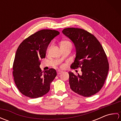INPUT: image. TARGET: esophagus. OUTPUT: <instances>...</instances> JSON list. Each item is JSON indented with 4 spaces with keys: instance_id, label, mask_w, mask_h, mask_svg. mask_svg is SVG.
I'll list each match as a JSON object with an SVG mask.
<instances>
[{
    "instance_id": "1",
    "label": "esophagus",
    "mask_w": 121,
    "mask_h": 121,
    "mask_svg": "<svg viewBox=\"0 0 121 121\" xmlns=\"http://www.w3.org/2000/svg\"><path fill=\"white\" fill-rule=\"evenodd\" d=\"M62 72L61 71H58V72H57V74H58V75H59V74H60Z\"/></svg>"
}]
</instances>
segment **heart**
<instances>
[{"mask_svg":"<svg viewBox=\"0 0 121 121\" xmlns=\"http://www.w3.org/2000/svg\"><path fill=\"white\" fill-rule=\"evenodd\" d=\"M70 43V42H69V41H63V42H62L61 43ZM64 66H65V65H63L62 66V68H64Z\"/></svg>","mask_w":121,"mask_h":121,"instance_id":"heart-1","label":"heart"}]
</instances>
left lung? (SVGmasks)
Segmentation results:
<instances>
[{"label":"left lung","instance_id":"8db88e82","mask_svg":"<svg viewBox=\"0 0 121 121\" xmlns=\"http://www.w3.org/2000/svg\"><path fill=\"white\" fill-rule=\"evenodd\" d=\"M62 33L73 42L76 57L71 68H80L82 74L69 72V84L72 91L84 97H91L100 91L109 71L107 56L96 37L78 28H66Z\"/></svg>","mask_w":121,"mask_h":121}]
</instances>
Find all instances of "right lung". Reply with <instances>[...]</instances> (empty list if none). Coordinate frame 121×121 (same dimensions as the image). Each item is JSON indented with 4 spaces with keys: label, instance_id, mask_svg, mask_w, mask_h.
<instances>
[{
    "label": "right lung",
    "instance_id": "right-lung-1",
    "mask_svg": "<svg viewBox=\"0 0 121 121\" xmlns=\"http://www.w3.org/2000/svg\"><path fill=\"white\" fill-rule=\"evenodd\" d=\"M60 33L52 30H42L25 39L18 47L13 65V76L17 89L24 96L37 98L48 92L56 76L51 68L43 73L39 65L45 58L49 43Z\"/></svg>",
    "mask_w": 121,
    "mask_h": 121
}]
</instances>
